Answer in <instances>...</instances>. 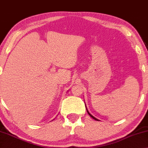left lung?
Instances as JSON below:
<instances>
[{
	"label": "left lung",
	"instance_id": "left-lung-1",
	"mask_svg": "<svg viewBox=\"0 0 148 148\" xmlns=\"http://www.w3.org/2000/svg\"><path fill=\"white\" fill-rule=\"evenodd\" d=\"M86 110H87V112L88 113V114L90 116H91V117L93 118V119H94V120H97V121H99V120H98V119H97V118H95V117H94V116H93L92 114H90L89 112H88V109H87V108H86Z\"/></svg>",
	"mask_w": 148,
	"mask_h": 148
}]
</instances>
